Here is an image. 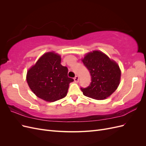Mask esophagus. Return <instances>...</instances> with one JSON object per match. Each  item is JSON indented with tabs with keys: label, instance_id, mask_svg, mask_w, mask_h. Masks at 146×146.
<instances>
[{
	"label": "esophagus",
	"instance_id": "esophagus-1",
	"mask_svg": "<svg viewBox=\"0 0 146 146\" xmlns=\"http://www.w3.org/2000/svg\"><path fill=\"white\" fill-rule=\"evenodd\" d=\"M74 82H78V80H79L78 76H76V77H75L74 78Z\"/></svg>",
	"mask_w": 146,
	"mask_h": 146
}]
</instances>
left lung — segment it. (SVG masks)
<instances>
[{
  "instance_id": "8db88e82",
  "label": "left lung",
  "mask_w": 146,
  "mask_h": 146,
  "mask_svg": "<svg viewBox=\"0 0 146 146\" xmlns=\"http://www.w3.org/2000/svg\"><path fill=\"white\" fill-rule=\"evenodd\" d=\"M82 61L91 76L90 86L81 88L83 94L96 100L108 98L116 91L120 83L121 72L118 64L98 50L88 53Z\"/></svg>"
}]
</instances>
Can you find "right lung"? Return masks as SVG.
<instances>
[{
  "mask_svg": "<svg viewBox=\"0 0 146 146\" xmlns=\"http://www.w3.org/2000/svg\"><path fill=\"white\" fill-rule=\"evenodd\" d=\"M68 68L61 64L60 55L47 52L28 70L27 82L38 98L55 102L67 95L69 83L74 81L68 77Z\"/></svg>",
  "mask_w": 146,
  "mask_h": 146,
  "instance_id": "obj_1",
  "label": "right lung"
}]
</instances>
